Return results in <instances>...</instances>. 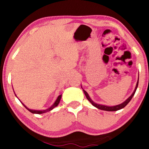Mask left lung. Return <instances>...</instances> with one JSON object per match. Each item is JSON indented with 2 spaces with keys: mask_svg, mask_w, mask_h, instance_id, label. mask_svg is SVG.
Masks as SVG:
<instances>
[{
  "mask_svg": "<svg viewBox=\"0 0 149 149\" xmlns=\"http://www.w3.org/2000/svg\"><path fill=\"white\" fill-rule=\"evenodd\" d=\"M138 84H139V80L137 81V85H136V87H135V89L134 90V91L132 93V95L130 96V97L128 98V99L124 101L123 102H122V104H118V105H116V106H113V107H108V106H105V105H102V104H97V103H95L93 101V100L91 99V98L89 97V95H88V93L85 91V90L83 89L84 91V92L85 93V96H86L87 100H89V101L91 103V104L94 106L95 107L99 108L100 110H106V111H117V110H119L120 109H122V108H124L126 105H127L128 103L130 102V100H132V99L133 97V95H135L136 90H137V88L138 87Z\"/></svg>",
  "mask_w": 149,
  "mask_h": 149,
  "instance_id": "1",
  "label": "left lung"
}]
</instances>
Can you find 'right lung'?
Returning a JSON list of instances; mask_svg holds the SVG:
<instances>
[{
	"instance_id": "right-lung-1",
	"label": "right lung",
	"mask_w": 149,
	"mask_h": 149,
	"mask_svg": "<svg viewBox=\"0 0 149 149\" xmlns=\"http://www.w3.org/2000/svg\"><path fill=\"white\" fill-rule=\"evenodd\" d=\"M61 97H62V95H59L58 97V98H57V99H56V101L54 102V103L53 104H52L51 107H50L49 108H48V109H46V110H31V109H29L28 108H27L26 106H25L23 103H22H22V104H23L24 107H25V108H26V109H27L28 110L29 112H31V113H33V114H42V113H45V112H49V111H50V110H52V109H53L54 108H55L56 107H57L58 105V104H59V102H60V99H61Z\"/></svg>"
}]
</instances>
